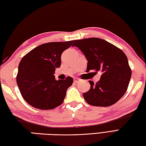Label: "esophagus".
<instances>
[{
  "mask_svg": "<svg viewBox=\"0 0 146 146\" xmlns=\"http://www.w3.org/2000/svg\"><path fill=\"white\" fill-rule=\"evenodd\" d=\"M74 82H76V83H77V82H78L80 81V79H79L78 78H74Z\"/></svg>",
  "mask_w": 146,
  "mask_h": 146,
  "instance_id": "esophagus-1",
  "label": "esophagus"
}]
</instances>
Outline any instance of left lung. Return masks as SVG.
<instances>
[{"instance_id": "obj_1", "label": "left lung", "mask_w": 146, "mask_h": 146, "mask_svg": "<svg viewBox=\"0 0 146 146\" xmlns=\"http://www.w3.org/2000/svg\"><path fill=\"white\" fill-rule=\"evenodd\" d=\"M72 46L84 54L88 70L102 74L96 84L89 81L90 89L83 93L86 102L98 107H108L117 102L125 93L131 76L126 54L116 46L97 37L76 40Z\"/></svg>"}]
</instances>
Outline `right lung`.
Masks as SVG:
<instances>
[{
	"instance_id": "add662e5",
	"label": "right lung",
	"mask_w": 146,
	"mask_h": 146,
	"mask_svg": "<svg viewBox=\"0 0 146 146\" xmlns=\"http://www.w3.org/2000/svg\"><path fill=\"white\" fill-rule=\"evenodd\" d=\"M74 40L42 44L25 55L18 66L16 82L22 97L35 108L48 110L61 105L73 79L56 80L61 55Z\"/></svg>"
}]
</instances>
